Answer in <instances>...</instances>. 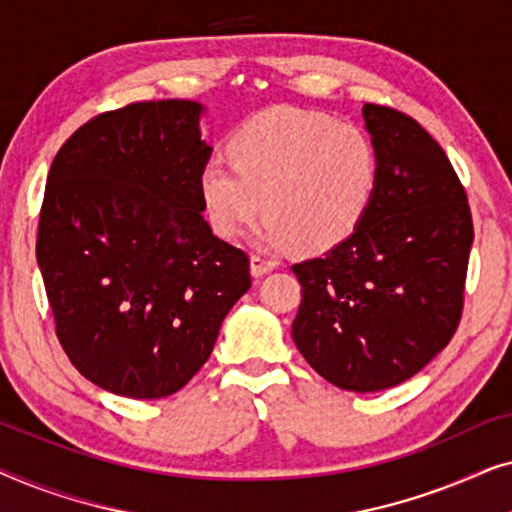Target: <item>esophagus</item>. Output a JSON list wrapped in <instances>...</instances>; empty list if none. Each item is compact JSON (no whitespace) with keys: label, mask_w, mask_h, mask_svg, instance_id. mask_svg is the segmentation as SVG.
Returning a JSON list of instances; mask_svg holds the SVG:
<instances>
[{"label":"esophagus","mask_w":512,"mask_h":512,"mask_svg":"<svg viewBox=\"0 0 512 512\" xmlns=\"http://www.w3.org/2000/svg\"><path fill=\"white\" fill-rule=\"evenodd\" d=\"M277 268V263L272 261V258H268V256H261V254H254L251 256V275L254 277H263V275H268L270 270H275Z\"/></svg>","instance_id":"34e87169"}]
</instances>
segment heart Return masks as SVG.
I'll list each match as a JSON object with an SVG mask.
<instances>
[{"label":"heart","instance_id":"heart-1","mask_svg":"<svg viewBox=\"0 0 512 512\" xmlns=\"http://www.w3.org/2000/svg\"><path fill=\"white\" fill-rule=\"evenodd\" d=\"M228 158L198 174L216 235L235 240L265 207L258 247L326 251L356 233L380 184V151L361 125L321 111L275 107L237 125Z\"/></svg>","mask_w":512,"mask_h":512}]
</instances>
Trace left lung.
Returning a JSON list of instances; mask_svg holds the SVG:
<instances>
[{
  "label": "left lung",
  "instance_id": "obj_1",
  "mask_svg": "<svg viewBox=\"0 0 512 512\" xmlns=\"http://www.w3.org/2000/svg\"><path fill=\"white\" fill-rule=\"evenodd\" d=\"M380 184L352 237L291 265L303 286L291 335L317 373L347 391L417 375L457 331L471 209L440 144L401 111L363 104Z\"/></svg>",
  "mask_w": 512,
  "mask_h": 512
}]
</instances>
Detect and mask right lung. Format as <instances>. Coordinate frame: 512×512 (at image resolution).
I'll return each mask as SVG.
<instances>
[{"instance_id": "add662e5", "label": "right lung", "mask_w": 512, "mask_h": 512, "mask_svg": "<svg viewBox=\"0 0 512 512\" xmlns=\"http://www.w3.org/2000/svg\"><path fill=\"white\" fill-rule=\"evenodd\" d=\"M205 107L137 102L81 125L46 181L37 263L76 370L128 398L179 391L249 291V256L202 216Z\"/></svg>"}]
</instances>
